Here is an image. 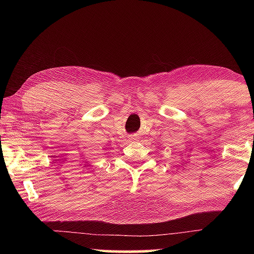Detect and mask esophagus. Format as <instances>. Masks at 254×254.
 <instances>
[{
  "label": "esophagus",
  "instance_id": "1",
  "mask_svg": "<svg viewBox=\"0 0 254 254\" xmlns=\"http://www.w3.org/2000/svg\"><path fill=\"white\" fill-rule=\"evenodd\" d=\"M130 137H131V140H136V135L135 134L134 135H131Z\"/></svg>",
  "mask_w": 254,
  "mask_h": 254
}]
</instances>
